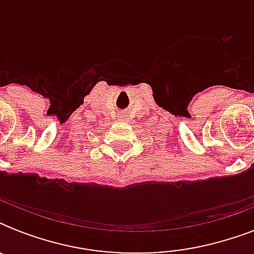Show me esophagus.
<instances>
[{
    "label": "esophagus",
    "mask_w": 254,
    "mask_h": 254,
    "mask_svg": "<svg viewBox=\"0 0 254 254\" xmlns=\"http://www.w3.org/2000/svg\"><path fill=\"white\" fill-rule=\"evenodd\" d=\"M119 119L123 120V121H125V120H127V115H120Z\"/></svg>",
    "instance_id": "1"
}]
</instances>
